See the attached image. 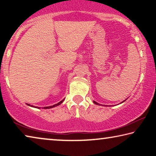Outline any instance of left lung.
Segmentation results:
<instances>
[{"label": "left lung", "mask_w": 156, "mask_h": 156, "mask_svg": "<svg viewBox=\"0 0 156 156\" xmlns=\"http://www.w3.org/2000/svg\"><path fill=\"white\" fill-rule=\"evenodd\" d=\"M124 102V101H123ZM94 103L95 104H96V105H98V102H95V101H94Z\"/></svg>", "instance_id": "left-lung-1"}]
</instances>
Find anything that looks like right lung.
Segmentation results:
<instances>
[{
  "label": "right lung",
  "mask_w": 156,
  "mask_h": 156,
  "mask_svg": "<svg viewBox=\"0 0 156 156\" xmlns=\"http://www.w3.org/2000/svg\"><path fill=\"white\" fill-rule=\"evenodd\" d=\"M63 101H64V99H63L62 100H61V101H60V102H59L58 103H57V104H56V105H53V106H49V107H43V109H50V108L55 107L58 106V105H59L61 104ZM27 105H29V106H31V107H34V106H32V105H29V104H27ZM36 108H38V109H40V107H36Z\"/></svg>",
  "instance_id": "right-lung-1"
}]
</instances>
